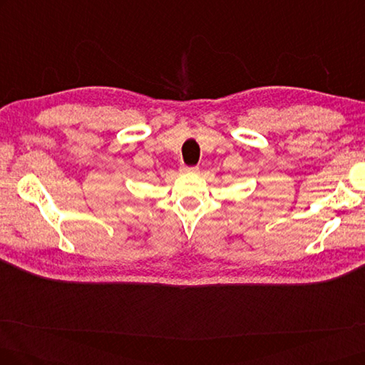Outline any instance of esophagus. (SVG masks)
<instances>
[{
	"instance_id": "34e87169",
	"label": "esophagus",
	"mask_w": 365,
	"mask_h": 365,
	"mask_svg": "<svg viewBox=\"0 0 365 365\" xmlns=\"http://www.w3.org/2000/svg\"><path fill=\"white\" fill-rule=\"evenodd\" d=\"M200 170L198 167H187V165H182L181 167V172L182 173H197Z\"/></svg>"
}]
</instances>
